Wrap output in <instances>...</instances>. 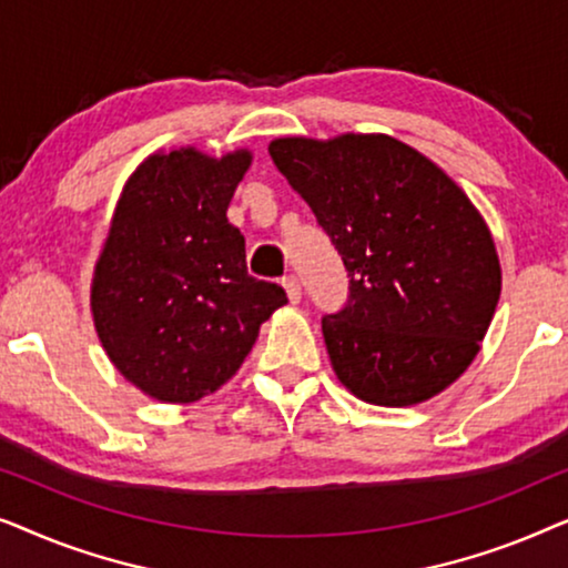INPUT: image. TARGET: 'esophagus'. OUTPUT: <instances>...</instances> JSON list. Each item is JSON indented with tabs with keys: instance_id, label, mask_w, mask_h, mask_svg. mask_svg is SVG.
Returning a JSON list of instances; mask_svg holds the SVG:
<instances>
[{
	"instance_id": "esophagus-1",
	"label": "esophagus",
	"mask_w": 568,
	"mask_h": 568,
	"mask_svg": "<svg viewBox=\"0 0 568 568\" xmlns=\"http://www.w3.org/2000/svg\"><path fill=\"white\" fill-rule=\"evenodd\" d=\"M282 284H284L286 297H290L292 305H297V302L302 300V284H300V278H297V276H286Z\"/></svg>"
}]
</instances>
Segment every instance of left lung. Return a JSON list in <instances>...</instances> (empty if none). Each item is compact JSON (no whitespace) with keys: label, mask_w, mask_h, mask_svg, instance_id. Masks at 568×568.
<instances>
[{"label":"left lung","mask_w":568,"mask_h":568,"mask_svg":"<svg viewBox=\"0 0 568 568\" xmlns=\"http://www.w3.org/2000/svg\"><path fill=\"white\" fill-rule=\"evenodd\" d=\"M268 154L352 276L323 317L341 385L372 406L439 395L480 352L501 294L491 230L465 191L387 134L282 136Z\"/></svg>","instance_id":"1"}]
</instances>
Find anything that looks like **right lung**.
<instances>
[{
    "label": "right lung",
    "instance_id": "add662e5",
    "mask_svg": "<svg viewBox=\"0 0 568 568\" xmlns=\"http://www.w3.org/2000/svg\"><path fill=\"white\" fill-rule=\"evenodd\" d=\"M251 150L154 152L129 175L95 261L90 310L113 367L160 403H196L235 377L286 305L247 274L227 206Z\"/></svg>",
    "mask_w": 568,
    "mask_h": 568
}]
</instances>
